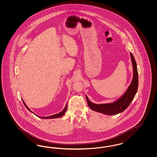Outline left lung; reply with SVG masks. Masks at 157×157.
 Returning a JSON list of instances; mask_svg holds the SVG:
<instances>
[{
	"mask_svg": "<svg viewBox=\"0 0 157 157\" xmlns=\"http://www.w3.org/2000/svg\"><path fill=\"white\" fill-rule=\"evenodd\" d=\"M132 64L133 68V78L132 83L126 90L125 94L120 97L119 99L110 103L97 105L91 102L86 96V101L89 107L95 112L103 113L107 115H114L123 112L130 104L137 93L138 89V76L137 63L134 57L130 52Z\"/></svg>",
	"mask_w": 157,
	"mask_h": 157,
	"instance_id": "1",
	"label": "left lung"
}]
</instances>
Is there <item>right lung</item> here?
Returning <instances> with one entry per match:
<instances>
[{"label": "right lung", "instance_id": "right-lung-1", "mask_svg": "<svg viewBox=\"0 0 157 157\" xmlns=\"http://www.w3.org/2000/svg\"><path fill=\"white\" fill-rule=\"evenodd\" d=\"M23 101V103H24V105H25V106L26 107V108L30 111V112H31L32 113H34L33 112H32V111H31V110H30V109L27 106V105H25V103L24 102V101ZM67 103L66 104V106L65 107V108L63 109V111H61L60 113H57L56 114H54V115H52V116H47V117H40V116H37L36 114H35L34 113V114L36 115V116H38V117H40V118H41V119H55V118H59V117H61V116H63V115H64L65 114V112H66V110H67Z\"/></svg>", "mask_w": 157, "mask_h": 157}]
</instances>
